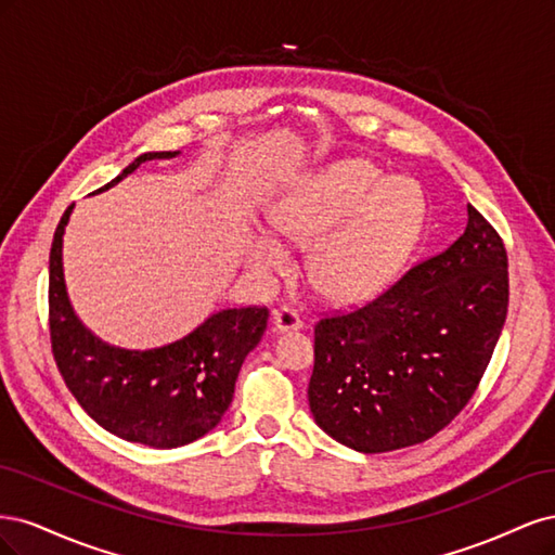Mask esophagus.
I'll return each instance as SVG.
<instances>
[{
    "label": "esophagus",
    "mask_w": 555,
    "mask_h": 555,
    "mask_svg": "<svg viewBox=\"0 0 555 555\" xmlns=\"http://www.w3.org/2000/svg\"><path fill=\"white\" fill-rule=\"evenodd\" d=\"M273 326L280 333H287V331H298L300 326H304V322H300V317H298L296 310L284 306V308L273 312Z\"/></svg>",
    "instance_id": "34e87169"
}]
</instances>
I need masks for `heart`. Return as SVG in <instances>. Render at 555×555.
Instances as JSON below:
<instances>
[{
    "mask_svg": "<svg viewBox=\"0 0 555 555\" xmlns=\"http://www.w3.org/2000/svg\"><path fill=\"white\" fill-rule=\"evenodd\" d=\"M273 229L309 245L308 275L335 304L382 294L408 263L426 222V196L410 178H386L363 159L335 162L300 176L271 208ZM261 275L282 273L289 249L271 233L247 241Z\"/></svg>",
    "mask_w": 555,
    "mask_h": 555,
    "instance_id": "1",
    "label": "heart"
}]
</instances>
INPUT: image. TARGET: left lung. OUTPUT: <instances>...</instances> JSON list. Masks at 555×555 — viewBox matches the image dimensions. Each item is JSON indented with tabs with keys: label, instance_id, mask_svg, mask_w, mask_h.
Listing matches in <instances>:
<instances>
[{
	"label": "left lung",
	"instance_id": "8db88e82",
	"mask_svg": "<svg viewBox=\"0 0 555 555\" xmlns=\"http://www.w3.org/2000/svg\"><path fill=\"white\" fill-rule=\"evenodd\" d=\"M507 251L467 206L463 236L371 304L319 319L310 412L361 453L426 442L473 398L505 326Z\"/></svg>",
	"mask_w": 555,
	"mask_h": 555
}]
</instances>
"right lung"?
Returning a JSON list of instances; mask_svg holds the SVG:
<instances>
[{
	"label": "right lung",
	"mask_w": 555,
	"mask_h": 555,
	"mask_svg": "<svg viewBox=\"0 0 555 555\" xmlns=\"http://www.w3.org/2000/svg\"><path fill=\"white\" fill-rule=\"evenodd\" d=\"M145 153L111 180L113 188L147 159ZM102 192V190H99ZM74 206L64 210L50 247V343L60 373L94 422L127 442L173 449L204 438L222 422L245 357L261 340L266 308H229L210 314L184 338L157 349H122L86 328L64 284L62 236Z\"/></svg>",
	"instance_id": "1"
}]
</instances>
